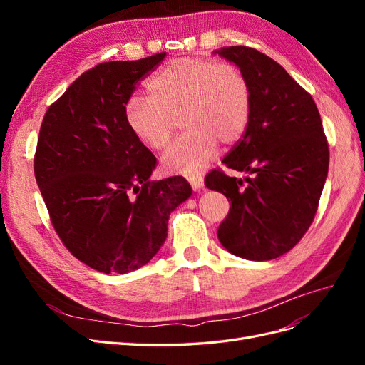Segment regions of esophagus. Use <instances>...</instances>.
Returning <instances> with one entry per match:
<instances>
[{
  "label": "esophagus",
  "instance_id": "1",
  "mask_svg": "<svg viewBox=\"0 0 365 365\" xmlns=\"http://www.w3.org/2000/svg\"><path fill=\"white\" fill-rule=\"evenodd\" d=\"M187 181L190 182V185H192V189H193V190H200L201 187L204 185V178H202V176H200V175L187 176Z\"/></svg>",
  "mask_w": 365,
  "mask_h": 365
}]
</instances>
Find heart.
Instances as JSON below:
<instances>
[{"instance_id":"obj_1","label":"heart","mask_w":365,"mask_h":365,"mask_svg":"<svg viewBox=\"0 0 365 365\" xmlns=\"http://www.w3.org/2000/svg\"><path fill=\"white\" fill-rule=\"evenodd\" d=\"M150 96L134 94L125 106L129 129L155 150L168 148L175 120L187 129L164 153L168 173L202 172L217 153L219 141L233 145L251 113V88L236 65L204 58L170 61L148 83Z\"/></svg>"}]
</instances>
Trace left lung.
Returning a JSON list of instances; mask_svg holds the SVG:
<instances>
[{"mask_svg":"<svg viewBox=\"0 0 365 365\" xmlns=\"http://www.w3.org/2000/svg\"><path fill=\"white\" fill-rule=\"evenodd\" d=\"M237 65L251 88L245 134L222 163L244 180L212 170L210 190L231 201L217 228L222 247L247 260H271L311 227L329 170V145L312 96L280 63L250 47L215 50Z\"/></svg>","mask_w":365,"mask_h":365,"instance_id":"obj_1","label":"left lung"}]
</instances>
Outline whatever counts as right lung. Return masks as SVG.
<instances>
[{
	"mask_svg": "<svg viewBox=\"0 0 365 365\" xmlns=\"http://www.w3.org/2000/svg\"><path fill=\"white\" fill-rule=\"evenodd\" d=\"M165 53L96 65L43 115L36 182L63 245L105 274L135 271L168 237L173 210L189 200L182 176L150 181L157 158L132 134L125 106Z\"/></svg>",
	"mask_w": 365,
	"mask_h": 365,
	"instance_id": "add662e5",
	"label": "right lung"
}]
</instances>
